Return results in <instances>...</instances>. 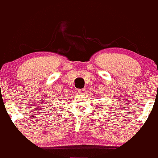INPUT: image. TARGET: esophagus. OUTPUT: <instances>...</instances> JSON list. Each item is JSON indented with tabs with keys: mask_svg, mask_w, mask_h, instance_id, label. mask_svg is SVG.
I'll use <instances>...</instances> for the list:
<instances>
[{
	"mask_svg": "<svg viewBox=\"0 0 158 158\" xmlns=\"http://www.w3.org/2000/svg\"><path fill=\"white\" fill-rule=\"evenodd\" d=\"M78 92H79V94H85V89H79L78 90Z\"/></svg>",
	"mask_w": 158,
	"mask_h": 158,
	"instance_id": "34e87169",
	"label": "esophagus"
}]
</instances>
